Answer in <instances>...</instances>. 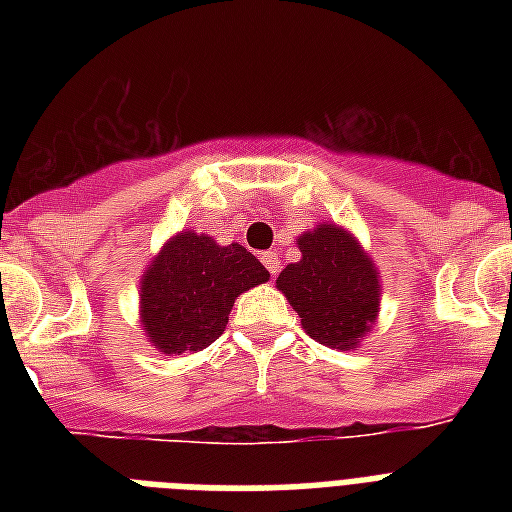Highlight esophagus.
I'll list each match as a JSON object with an SVG mask.
<instances>
[{
	"label": "esophagus",
	"mask_w": 512,
	"mask_h": 512,
	"mask_svg": "<svg viewBox=\"0 0 512 512\" xmlns=\"http://www.w3.org/2000/svg\"><path fill=\"white\" fill-rule=\"evenodd\" d=\"M260 260H263V265L265 268H268V273H271L273 279H276V273H279V255H276V252H263V255H260Z\"/></svg>",
	"instance_id": "1"
}]
</instances>
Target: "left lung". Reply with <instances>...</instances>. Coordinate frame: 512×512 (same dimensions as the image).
Here are the masks:
<instances>
[{
	"label": "left lung",
	"instance_id": "left-lung-1",
	"mask_svg": "<svg viewBox=\"0 0 512 512\" xmlns=\"http://www.w3.org/2000/svg\"><path fill=\"white\" fill-rule=\"evenodd\" d=\"M297 244L303 260L287 265L276 287L313 340L329 348H356L380 305L374 263L353 236L335 225H319L316 231L303 233Z\"/></svg>",
	"mask_w": 512,
	"mask_h": 512
}]
</instances>
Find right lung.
Listing matches in <instances>:
<instances>
[{
    "mask_svg": "<svg viewBox=\"0 0 512 512\" xmlns=\"http://www.w3.org/2000/svg\"><path fill=\"white\" fill-rule=\"evenodd\" d=\"M268 276L241 244L220 247L204 233H180L143 273L140 316L148 340L177 356L207 348L225 332L233 300Z\"/></svg>",
    "mask_w": 512,
    "mask_h": 512,
    "instance_id": "right-lung-1",
    "label": "right lung"
}]
</instances>
